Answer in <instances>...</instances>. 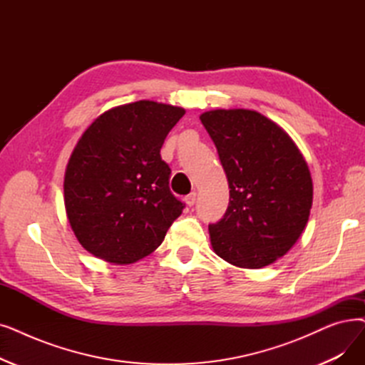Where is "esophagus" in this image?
<instances>
[{
    "label": "esophagus",
    "instance_id": "1",
    "mask_svg": "<svg viewBox=\"0 0 365 365\" xmlns=\"http://www.w3.org/2000/svg\"><path fill=\"white\" fill-rule=\"evenodd\" d=\"M195 201H197V192H191L185 197V202H186V205H189V207H192Z\"/></svg>",
    "mask_w": 365,
    "mask_h": 365
}]
</instances>
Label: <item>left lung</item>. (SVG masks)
Returning <instances> with one entry per match:
<instances>
[{
	"label": "left lung",
	"mask_w": 365,
	"mask_h": 365,
	"mask_svg": "<svg viewBox=\"0 0 365 365\" xmlns=\"http://www.w3.org/2000/svg\"><path fill=\"white\" fill-rule=\"evenodd\" d=\"M200 119L230 187L224 217L209 225L212 247L235 267L270 265L307 225L313 182L304 156L287 131L255 110L217 108Z\"/></svg>",
	"instance_id": "1"
}]
</instances>
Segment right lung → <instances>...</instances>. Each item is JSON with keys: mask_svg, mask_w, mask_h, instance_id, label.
I'll use <instances>...</instances> for the list:
<instances>
[{"mask_svg": "<svg viewBox=\"0 0 365 365\" xmlns=\"http://www.w3.org/2000/svg\"><path fill=\"white\" fill-rule=\"evenodd\" d=\"M185 108L141 100L107 110L78 138L64 176L71 230L89 253L128 265L160 246L183 210L161 160Z\"/></svg>", "mask_w": 365, "mask_h": 365, "instance_id": "right-lung-1", "label": "right lung"}]
</instances>
